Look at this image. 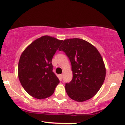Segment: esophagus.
<instances>
[{
  "mask_svg": "<svg viewBox=\"0 0 125 125\" xmlns=\"http://www.w3.org/2000/svg\"><path fill=\"white\" fill-rule=\"evenodd\" d=\"M63 74H60V75H59L60 79H62V78H63Z\"/></svg>",
  "mask_w": 125,
  "mask_h": 125,
  "instance_id": "34e87169",
  "label": "esophagus"
}]
</instances>
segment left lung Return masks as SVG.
Here are the masks:
<instances>
[{
  "mask_svg": "<svg viewBox=\"0 0 125 125\" xmlns=\"http://www.w3.org/2000/svg\"><path fill=\"white\" fill-rule=\"evenodd\" d=\"M59 51L67 56L73 78L65 89L72 99L82 102L97 94L104 83L106 68L101 54L94 45L79 38L64 40Z\"/></svg>",
  "mask_w": 125,
  "mask_h": 125,
  "instance_id": "1",
  "label": "left lung"
}]
</instances>
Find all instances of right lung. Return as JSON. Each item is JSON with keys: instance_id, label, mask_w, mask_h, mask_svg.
I'll use <instances>...</instances> for the list:
<instances>
[{"instance_id": "1", "label": "right lung", "mask_w": 125, "mask_h": 125, "mask_svg": "<svg viewBox=\"0 0 125 125\" xmlns=\"http://www.w3.org/2000/svg\"><path fill=\"white\" fill-rule=\"evenodd\" d=\"M63 41L49 36L37 39L24 50L18 64V77L27 93L43 99L54 93L59 80L53 72L52 60Z\"/></svg>"}]
</instances>
